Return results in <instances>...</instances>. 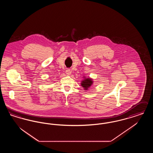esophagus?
I'll list each match as a JSON object with an SVG mask.
<instances>
[{"instance_id": "1", "label": "esophagus", "mask_w": 153, "mask_h": 153, "mask_svg": "<svg viewBox=\"0 0 153 153\" xmlns=\"http://www.w3.org/2000/svg\"><path fill=\"white\" fill-rule=\"evenodd\" d=\"M66 73L68 75H69L70 74H71V69H67L66 70Z\"/></svg>"}]
</instances>
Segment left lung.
<instances>
[{
    "label": "left lung",
    "mask_w": 153,
    "mask_h": 153,
    "mask_svg": "<svg viewBox=\"0 0 153 153\" xmlns=\"http://www.w3.org/2000/svg\"><path fill=\"white\" fill-rule=\"evenodd\" d=\"M92 84H93V81L91 79H89V78L84 79V80L81 81V86L84 87V89L85 90H87L92 85Z\"/></svg>",
    "instance_id": "8db88e82"
}]
</instances>
